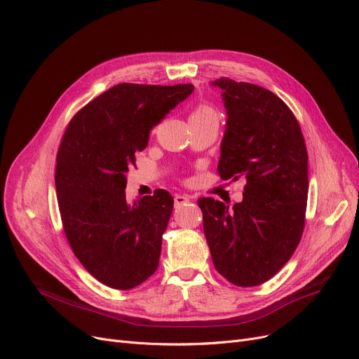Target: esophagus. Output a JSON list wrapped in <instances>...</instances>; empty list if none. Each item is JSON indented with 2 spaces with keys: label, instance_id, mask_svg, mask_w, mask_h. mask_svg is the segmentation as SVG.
I'll return each instance as SVG.
<instances>
[{
  "label": "esophagus",
  "instance_id": "obj_1",
  "mask_svg": "<svg viewBox=\"0 0 359 359\" xmlns=\"http://www.w3.org/2000/svg\"><path fill=\"white\" fill-rule=\"evenodd\" d=\"M189 201H191V196H187V195H176V196H175V205H176V206L183 205V203L189 202Z\"/></svg>",
  "mask_w": 359,
  "mask_h": 359
}]
</instances>
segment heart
<instances>
[{
	"label": "heart",
	"instance_id": "b5f03b06",
	"mask_svg": "<svg viewBox=\"0 0 359 359\" xmlns=\"http://www.w3.org/2000/svg\"><path fill=\"white\" fill-rule=\"evenodd\" d=\"M191 118H201V119H203V118H217V111L210 104H198L195 107V110L192 111Z\"/></svg>",
	"mask_w": 359,
	"mask_h": 359
}]
</instances>
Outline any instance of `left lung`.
I'll use <instances>...</instances> for the list:
<instances>
[{
    "instance_id": "obj_1",
    "label": "left lung",
    "mask_w": 359,
    "mask_h": 359,
    "mask_svg": "<svg viewBox=\"0 0 359 359\" xmlns=\"http://www.w3.org/2000/svg\"><path fill=\"white\" fill-rule=\"evenodd\" d=\"M222 90L227 125L218 173L246 180L233 208L198 201L215 269L237 287H256L276 275L303 236L309 195V156L292 110L272 91L227 77Z\"/></svg>"
}]
</instances>
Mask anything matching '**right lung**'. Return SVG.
<instances>
[{
    "instance_id": "right-lung-1",
    "label": "right lung",
    "mask_w": 359,
    "mask_h": 359,
    "mask_svg": "<svg viewBox=\"0 0 359 359\" xmlns=\"http://www.w3.org/2000/svg\"><path fill=\"white\" fill-rule=\"evenodd\" d=\"M192 91L122 83L75 113L64 132L55 168L62 227L81 265L110 288H135L158 268L175 201L157 189L129 205L126 172L149 130Z\"/></svg>"
}]
</instances>
